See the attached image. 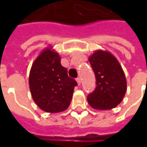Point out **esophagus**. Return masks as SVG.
I'll use <instances>...</instances> for the list:
<instances>
[{
	"label": "esophagus",
	"mask_w": 147,
	"mask_h": 147,
	"mask_svg": "<svg viewBox=\"0 0 147 147\" xmlns=\"http://www.w3.org/2000/svg\"><path fill=\"white\" fill-rule=\"evenodd\" d=\"M76 82L78 83V85H80L81 84V79H80V77H78L76 79Z\"/></svg>",
	"instance_id": "esophagus-1"
}]
</instances>
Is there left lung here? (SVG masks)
I'll list each match as a JSON object with an SVG mask.
<instances>
[{"label":"left lung","instance_id":"8db88e82","mask_svg":"<svg viewBox=\"0 0 147 147\" xmlns=\"http://www.w3.org/2000/svg\"><path fill=\"white\" fill-rule=\"evenodd\" d=\"M96 78V88L87 96L93 109L108 110L122 102L127 90L126 77L119 61L108 51L97 50L89 57Z\"/></svg>","mask_w":147,"mask_h":147}]
</instances>
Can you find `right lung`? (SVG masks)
Instances as JSON below:
<instances>
[{
    "label": "right lung",
    "mask_w": 147,
    "mask_h": 147,
    "mask_svg": "<svg viewBox=\"0 0 147 147\" xmlns=\"http://www.w3.org/2000/svg\"><path fill=\"white\" fill-rule=\"evenodd\" d=\"M77 86L76 81L67 76V70L61 64V57L52 49H45L34 61L29 75L32 98L42 110L60 113L70 105Z\"/></svg>",
    "instance_id": "obj_1"
}]
</instances>
